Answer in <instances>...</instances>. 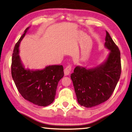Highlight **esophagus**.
Returning <instances> with one entry per match:
<instances>
[{
	"label": "esophagus",
	"mask_w": 132,
	"mask_h": 132,
	"mask_svg": "<svg viewBox=\"0 0 132 132\" xmlns=\"http://www.w3.org/2000/svg\"><path fill=\"white\" fill-rule=\"evenodd\" d=\"M71 69H72V66L71 65H69L66 67L65 69H64V74H65V76H67V75H68L70 73H71Z\"/></svg>",
	"instance_id": "esophagus-1"
}]
</instances>
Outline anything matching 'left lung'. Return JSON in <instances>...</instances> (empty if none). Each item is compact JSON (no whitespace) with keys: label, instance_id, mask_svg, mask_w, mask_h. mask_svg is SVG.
<instances>
[{"label":"left lung","instance_id":"8db88e82","mask_svg":"<svg viewBox=\"0 0 132 132\" xmlns=\"http://www.w3.org/2000/svg\"><path fill=\"white\" fill-rule=\"evenodd\" d=\"M104 45L110 52L104 62L92 68L76 66L71 75L78 103L81 106L91 108L108 100L120 79V52L106 31Z\"/></svg>","mask_w":132,"mask_h":132}]
</instances>
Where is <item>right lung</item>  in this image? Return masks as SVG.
Returning <instances> with one entry per match:
<instances>
[{
    "instance_id": "1",
    "label": "right lung",
    "mask_w": 132,
    "mask_h": 132,
    "mask_svg": "<svg viewBox=\"0 0 132 132\" xmlns=\"http://www.w3.org/2000/svg\"><path fill=\"white\" fill-rule=\"evenodd\" d=\"M30 27L15 44L12 64V77L19 92L23 97L38 106H46L55 100L59 81L64 76L63 65H52L43 69L25 68L19 56V45Z\"/></svg>"
}]
</instances>
